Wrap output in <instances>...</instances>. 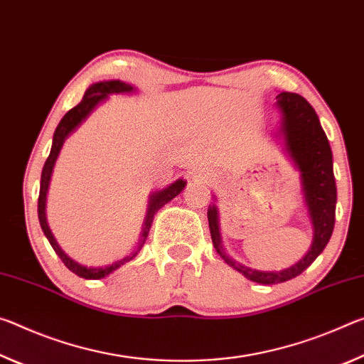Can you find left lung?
I'll return each instance as SVG.
<instances>
[{"mask_svg":"<svg viewBox=\"0 0 364 364\" xmlns=\"http://www.w3.org/2000/svg\"><path fill=\"white\" fill-rule=\"evenodd\" d=\"M276 98L279 109L282 111L281 132L285 139V146L301 172L303 192H305L309 219L314 229L311 250L305 255V258L289 269L277 272L250 269L225 255L221 234H219L218 210L216 206H210L208 210V223H210V232L216 252L229 266L242 272L250 281L258 284H281L301 274L323 253L327 242L331 240L333 224H336L337 188L332 171V151L316 111L305 98L296 93L282 92Z\"/></svg>","mask_w":364,"mask_h":364,"instance_id":"8db88e82","label":"left lung"}]
</instances>
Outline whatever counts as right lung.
Instances as JSON below:
<instances>
[{
  "mask_svg": "<svg viewBox=\"0 0 364 364\" xmlns=\"http://www.w3.org/2000/svg\"><path fill=\"white\" fill-rule=\"evenodd\" d=\"M132 90H134V87H130L129 83H124L121 80H108V82L93 83V85L85 92V95H83L80 103L74 106V108L70 111L65 112L64 117L61 119V122L58 124V127L55 130V136H53V146H51L50 156H48L46 163L43 166V171H41L40 195H38V221H40V225H41V230H43V234L46 235L48 242L51 243V247L56 252V255L59 256V258H61L64 266L68 267L69 271H73L74 274H77V276L83 277V279H101V277L108 276V274L112 272L114 269H117V267L121 264L127 263V261L132 259L134 256L140 252V248L143 247V243H145V240H146L154 214L158 213L159 208H163L166 203H168V201H171L172 198H176V196L182 192L183 187H186V181L178 178V181H176L174 183H171L168 188H164V190H161V192H156V193L151 195L150 208H148V213H146V221H145V225H143V234H141V238H140L139 248H136L135 253L126 256V258H122L121 261H117V263L111 264V266L85 267V266H82L79 263H75L74 259H70L69 256L65 255L61 248H59L58 242L55 240V237H53L50 228H48L46 216H45V201H46L48 186H50V177H51L53 166H55V161L58 158V154H59V151H61V146H63V143L65 140V136L73 132V130L77 126H79L83 119L90 114L95 106H97L100 101H103L109 93H129Z\"/></svg>",
  "mask_w": 364,
  "mask_h": 364,
  "instance_id": "obj_1",
  "label": "right lung"
}]
</instances>
